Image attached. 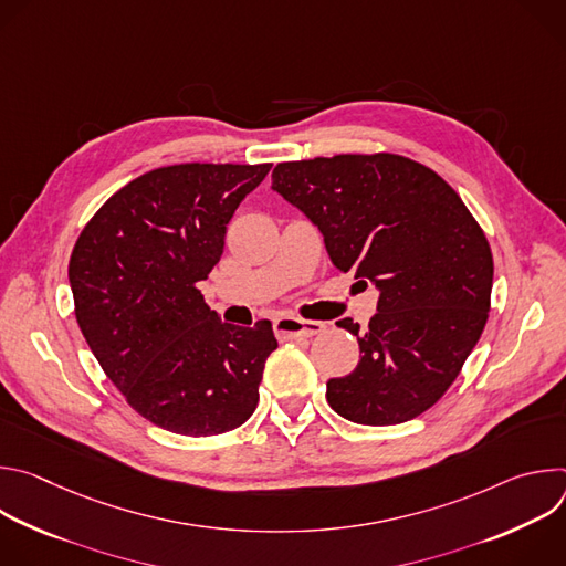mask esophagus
Returning <instances> with one entry per match:
<instances>
[{
  "label": "esophagus",
  "mask_w": 566,
  "mask_h": 566,
  "mask_svg": "<svg viewBox=\"0 0 566 566\" xmlns=\"http://www.w3.org/2000/svg\"><path fill=\"white\" fill-rule=\"evenodd\" d=\"M273 329L275 336L280 340H295V338H311L325 332V322H317V319H300V317H277L273 322Z\"/></svg>",
  "instance_id": "esophagus-1"
}]
</instances>
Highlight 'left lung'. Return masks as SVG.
I'll return each mask as SVG.
<instances>
[{
  "instance_id": "1",
  "label": "left lung",
  "mask_w": 566,
  "mask_h": 566,
  "mask_svg": "<svg viewBox=\"0 0 566 566\" xmlns=\"http://www.w3.org/2000/svg\"><path fill=\"white\" fill-rule=\"evenodd\" d=\"M325 237L343 273L378 289L358 338L360 363L327 382V400L360 426L410 421L446 394L491 311L493 253L461 197L398 154H338L277 164L273 186Z\"/></svg>"
}]
</instances>
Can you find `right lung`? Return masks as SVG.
<instances>
[{
    "label": "right lung",
    "instance_id": "1",
    "mask_svg": "<svg viewBox=\"0 0 566 566\" xmlns=\"http://www.w3.org/2000/svg\"><path fill=\"white\" fill-rule=\"evenodd\" d=\"M271 164L168 166L129 181L80 232L69 282L90 349L129 406L175 434L212 437L258 408L269 319L226 325L199 282L223 253L237 206Z\"/></svg>",
    "mask_w": 566,
    "mask_h": 566
}]
</instances>
